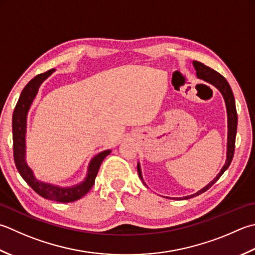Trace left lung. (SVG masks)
I'll use <instances>...</instances> for the list:
<instances>
[{"mask_svg":"<svg viewBox=\"0 0 255 255\" xmlns=\"http://www.w3.org/2000/svg\"><path fill=\"white\" fill-rule=\"evenodd\" d=\"M194 68L197 71V76L203 79L204 82H207L209 84L213 85L214 87L219 89V92L222 94L224 102H226V107H227V114H228V143H227V159H226V163L222 167L220 172L218 173V176L213 179V180L207 184L206 187L202 188L201 190H199L198 192L191 194V196H187L183 198H172V199H190L192 197L199 196V194L203 193L204 191H207L209 188L212 187V184L214 182H217L219 180L223 172L227 170L230 166V163L233 159V154H234V147H236V136H237V126H238V115H237V108H236V101H234V96L232 93V89L230 87V85L227 82V79L224 78L221 74H219L218 72L214 71V69L206 66V65L193 61L192 62ZM137 169H138V174L139 178L142 179V173H141V169H140V164H137ZM171 199V198H169Z\"/></svg>","mask_w":255,"mask_h":255,"instance_id":"obj_1","label":"left lung"}]
</instances>
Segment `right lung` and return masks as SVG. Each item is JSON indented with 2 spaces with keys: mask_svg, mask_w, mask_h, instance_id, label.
Here are the masks:
<instances>
[{
  "mask_svg": "<svg viewBox=\"0 0 255 255\" xmlns=\"http://www.w3.org/2000/svg\"><path fill=\"white\" fill-rule=\"evenodd\" d=\"M54 71L55 69H51V71H47L46 73L35 76L32 81L28 82V84L24 87L21 93V96L18 98L16 106H15L12 118L13 154L17 171L35 192L45 199H48V200L67 203L78 200V199L83 198L85 194L91 190L93 184L95 183V178L97 176L99 167H101L104 159L111 153L112 150H104L93 157L88 164L87 174L84 181L75 184V186L59 187L56 186V184L38 180L35 177L33 170L28 167L26 160H25V154H26V149H25L26 148V143H25L26 119L28 111L31 108L35 96L37 95L39 86H41L45 79L51 76Z\"/></svg>",
  "mask_w": 255,
  "mask_h": 255,
  "instance_id": "obj_1",
  "label": "right lung"
}]
</instances>
